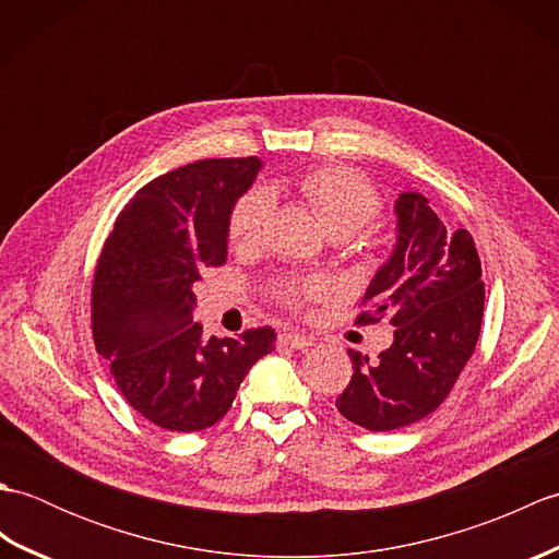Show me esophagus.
Instances as JSON below:
<instances>
[{"label":"esophagus","mask_w":559,"mask_h":559,"mask_svg":"<svg viewBox=\"0 0 559 559\" xmlns=\"http://www.w3.org/2000/svg\"><path fill=\"white\" fill-rule=\"evenodd\" d=\"M281 343H283V346H288V348L305 350V348L314 346V338L298 334V331H286V334H281Z\"/></svg>","instance_id":"34e87169"}]
</instances>
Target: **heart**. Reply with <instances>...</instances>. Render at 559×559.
<instances>
[{
    "mask_svg": "<svg viewBox=\"0 0 559 559\" xmlns=\"http://www.w3.org/2000/svg\"><path fill=\"white\" fill-rule=\"evenodd\" d=\"M300 194L312 209L319 223L324 225L329 235H355L370 225L382 201L374 185L358 170L346 168V165H322L300 177ZM273 213V194L266 187H254L245 192L233 206L228 221V237L233 247L249 249L264 240L269 221ZM322 286H312L290 290V302L300 305L310 298L322 295Z\"/></svg>",
    "mask_w": 559,
    "mask_h": 559,
    "instance_id": "obj_1",
    "label": "heart"
}]
</instances>
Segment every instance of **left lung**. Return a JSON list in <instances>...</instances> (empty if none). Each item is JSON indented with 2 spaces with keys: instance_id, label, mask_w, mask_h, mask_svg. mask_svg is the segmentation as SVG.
Masks as SVG:
<instances>
[{
  "instance_id": "8db88e82",
  "label": "left lung",
  "mask_w": 559,
  "mask_h": 559,
  "mask_svg": "<svg viewBox=\"0 0 559 559\" xmlns=\"http://www.w3.org/2000/svg\"><path fill=\"white\" fill-rule=\"evenodd\" d=\"M396 242L365 290L370 310L358 322L386 314L394 343L370 362L348 350L350 384L336 408L350 423L389 432L427 418L442 406L476 348L485 286L473 237L451 228L418 192L394 201Z\"/></svg>"
}]
</instances>
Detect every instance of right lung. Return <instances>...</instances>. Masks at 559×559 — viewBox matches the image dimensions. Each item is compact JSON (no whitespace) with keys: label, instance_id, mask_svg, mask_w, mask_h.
<instances>
[{"label":"right lung","instance_id":"add662e5","mask_svg":"<svg viewBox=\"0 0 559 559\" xmlns=\"http://www.w3.org/2000/svg\"><path fill=\"white\" fill-rule=\"evenodd\" d=\"M259 158L182 165L141 187L115 221L93 278L96 348L129 406L170 432L218 423L276 331L211 336L194 324V286L228 259V221Z\"/></svg>","mask_w":559,"mask_h":559}]
</instances>
